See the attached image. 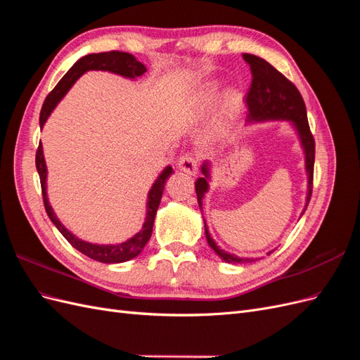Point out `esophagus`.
Wrapping results in <instances>:
<instances>
[{"mask_svg": "<svg viewBox=\"0 0 360 360\" xmlns=\"http://www.w3.org/2000/svg\"><path fill=\"white\" fill-rule=\"evenodd\" d=\"M177 165H179V169L191 174V176H195L198 171V159L193 155H183L180 156Z\"/></svg>", "mask_w": 360, "mask_h": 360, "instance_id": "1", "label": "esophagus"}]
</instances>
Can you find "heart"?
<instances>
[{
	"label": "heart",
	"mask_w": 360,
	"mask_h": 360,
	"mask_svg": "<svg viewBox=\"0 0 360 360\" xmlns=\"http://www.w3.org/2000/svg\"><path fill=\"white\" fill-rule=\"evenodd\" d=\"M214 93V89L210 91V94ZM240 102H242V97L238 93H230L226 96V108L230 111H236L238 106H240Z\"/></svg>",
	"instance_id": "heart-1"
}]
</instances>
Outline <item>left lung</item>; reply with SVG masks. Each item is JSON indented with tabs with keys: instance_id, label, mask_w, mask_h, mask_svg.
I'll return each instance as SVG.
<instances>
[{
	"instance_id": "obj_1",
	"label": "left lung",
	"mask_w": 360,
	"mask_h": 360,
	"mask_svg": "<svg viewBox=\"0 0 360 360\" xmlns=\"http://www.w3.org/2000/svg\"><path fill=\"white\" fill-rule=\"evenodd\" d=\"M243 60L249 64L250 72H252V84H250V89L246 96V105L249 111L248 122L255 123V122H270V120H285V122H290L292 124V127L296 129V132L299 135L300 144L304 153V168H307V176H308V193H307V202H304V209L302 212L303 214L304 210H307L311 195H312L314 160H315V141L308 124L307 106H304L302 94L296 89V85H294L291 81H288L284 75L278 72L266 60L252 56V53H243ZM201 171L204 174V177H200L197 181H195V191H197L200 209H202V198L205 192L209 191L210 163L204 162ZM204 228H205L207 243H209L214 252L224 261H226V263L245 264V263H252V261H255V258H242L221 249L212 238L205 221H204Z\"/></svg>"
}]
</instances>
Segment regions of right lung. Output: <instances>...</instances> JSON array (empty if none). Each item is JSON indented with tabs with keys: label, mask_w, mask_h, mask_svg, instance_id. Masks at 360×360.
<instances>
[{
	"label": "right lung",
	"mask_w": 360,
	"mask_h": 360,
	"mask_svg": "<svg viewBox=\"0 0 360 360\" xmlns=\"http://www.w3.org/2000/svg\"><path fill=\"white\" fill-rule=\"evenodd\" d=\"M89 70H103V72H111L120 76H124V78L129 79H135L143 76L147 69L143 63H139L132 53L127 52H120V51H111V52H101V53H89L82 58L76 61L73 66L69 69V72L63 76L61 81L56 85L48 96L45 102H43L41 111H40V127L45 126L48 117L53 111V108L58 105V102L63 99L66 93L72 89V85L76 82V79L81 78V76L89 72ZM36 168L40 177V184H41V195H43V204H45L46 213L49 216V219L52 224L57 226V230L64 236V238L75 248L78 249L79 252L84 255L90 257L91 259L101 261V263L106 264H114V263H124V261H129L135 258L143 252L144 246L150 240L151 233H153V224H155V217L156 212L159 209L160 198L163 189H165V181L168 177L174 172L171 167H167L163 169L156 181L153 183V186L148 191V200H147V213H146V221L143 228H141L139 233H136L134 237H130L129 240L118 243V245H97V243H90L81 240V238L72 234L66 226H64L57 214L53 213L52 207L48 201V192H46V176H48V169H46V162L45 158H43V147L41 143L39 144L37 153H36Z\"/></svg>",
	"instance_id": "right-lung-1"
}]
</instances>
